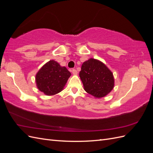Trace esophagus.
<instances>
[{
  "mask_svg": "<svg viewBox=\"0 0 153 153\" xmlns=\"http://www.w3.org/2000/svg\"><path fill=\"white\" fill-rule=\"evenodd\" d=\"M72 73H73V75H76V74H77V71L76 70V69H73V70H72Z\"/></svg>",
  "mask_w": 153,
  "mask_h": 153,
  "instance_id": "1",
  "label": "esophagus"
}]
</instances>
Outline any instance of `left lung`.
<instances>
[{
  "instance_id": "left-lung-1",
  "label": "left lung",
  "mask_w": 153,
  "mask_h": 153,
  "mask_svg": "<svg viewBox=\"0 0 153 153\" xmlns=\"http://www.w3.org/2000/svg\"><path fill=\"white\" fill-rule=\"evenodd\" d=\"M79 76L84 90L96 98L106 96L114 87L112 72L99 60L91 58L85 61Z\"/></svg>"
}]
</instances>
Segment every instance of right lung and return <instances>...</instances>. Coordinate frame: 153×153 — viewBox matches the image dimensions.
I'll use <instances>...</instances> for the list:
<instances>
[{"label": "right lung", "mask_w": 153, "mask_h": 153, "mask_svg": "<svg viewBox=\"0 0 153 153\" xmlns=\"http://www.w3.org/2000/svg\"><path fill=\"white\" fill-rule=\"evenodd\" d=\"M71 75L66 67L51 60L43 65L36 75L38 89L47 96L55 95L62 91Z\"/></svg>", "instance_id": "1"}]
</instances>
